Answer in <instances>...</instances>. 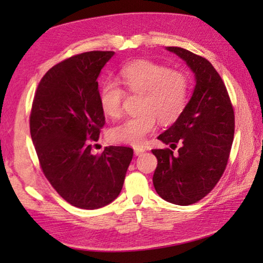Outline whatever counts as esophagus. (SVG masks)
Listing matches in <instances>:
<instances>
[{
  "mask_svg": "<svg viewBox=\"0 0 263 263\" xmlns=\"http://www.w3.org/2000/svg\"><path fill=\"white\" fill-rule=\"evenodd\" d=\"M145 148L144 147H135V154L136 155H141L142 153L145 152Z\"/></svg>",
  "mask_w": 263,
  "mask_h": 263,
  "instance_id": "1",
  "label": "esophagus"
}]
</instances>
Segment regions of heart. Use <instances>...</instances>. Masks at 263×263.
Masks as SVG:
<instances>
[{
    "label": "heart",
    "mask_w": 263,
    "mask_h": 263,
    "mask_svg": "<svg viewBox=\"0 0 263 263\" xmlns=\"http://www.w3.org/2000/svg\"><path fill=\"white\" fill-rule=\"evenodd\" d=\"M119 81L133 94H142L141 114L128 117L110 130V138L121 144L138 146L157 125L171 123L179 117L188 102L190 81L180 70H171L163 65L141 60L128 64L119 72ZM125 96L123 88L115 81H106L100 90L102 110L110 117L122 114Z\"/></svg>",
    "instance_id": "b5f03b06"
}]
</instances>
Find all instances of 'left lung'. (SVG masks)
I'll use <instances>...</instances> for the list:
<instances>
[{
  "label": "left lung",
  "mask_w": 263,
  "mask_h": 263,
  "mask_svg": "<svg viewBox=\"0 0 263 263\" xmlns=\"http://www.w3.org/2000/svg\"><path fill=\"white\" fill-rule=\"evenodd\" d=\"M185 61L195 75L191 99L176 122L158 137L175 149H152L158 159L153 175L164 201L190 205L215 188L229 161L234 136L232 103L220 75L208 61L181 47H166Z\"/></svg>",
  "instance_id": "1"
}]
</instances>
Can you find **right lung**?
<instances>
[{
	"instance_id": "add662e5",
	"label": "right lung",
	"mask_w": 263,
	"mask_h": 263,
	"mask_svg": "<svg viewBox=\"0 0 263 263\" xmlns=\"http://www.w3.org/2000/svg\"><path fill=\"white\" fill-rule=\"evenodd\" d=\"M115 52L70 57L44 75L34 94L30 132L44 175L73 206L95 210L121 194L133 149L91 153L105 123L97 78Z\"/></svg>"
}]
</instances>
